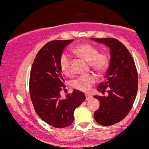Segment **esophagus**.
<instances>
[{
    "instance_id": "obj_1",
    "label": "esophagus",
    "mask_w": 149,
    "mask_h": 149,
    "mask_svg": "<svg viewBox=\"0 0 149 149\" xmlns=\"http://www.w3.org/2000/svg\"><path fill=\"white\" fill-rule=\"evenodd\" d=\"M92 96L91 95H88V94H86V95H85V100H86V101H88V100H90V99H92Z\"/></svg>"
}]
</instances>
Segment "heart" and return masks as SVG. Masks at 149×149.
I'll use <instances>...</instances> for the list:
<instances>
[{
	"label": "heart",
	"instance_id": "obj_1",
	"mask_svg": "<svg viewBox=\"0 0 149 149\" xmlns=\"http://www.w3.org/2000/svg\"><path fill=\"white\" fill-rule=\"evenodd\" d=\"M73 52L78 57L88 61L90 68L97 73L102 74L107 71L110 65V57L106 52H99V49L90 43H81L73 48ZM71 60L69 55L62 54L59 58V67L64 74H71ZM97 78L93 74H87L78 77L72 82L75 89L83 92H88L96 83Z\"/></svg>",
	"mask_w": 149,
	"mask_h": 149
}]
</instances>
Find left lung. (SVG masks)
Wrapping results in <instances>:
<instances>
[{
  "instance_id": "left-lung-1",
  "label": "left lung",
  "mask_w": 149,
  "mask_h": 149,
  "mask_svg": "<svg viewBox=\"0 0 149 149\" xmlns=\"http://www.w3.org/2000/svg\"><path fill=\"white\" fill-rule=\"evenodd\" d=\"M91 39L104 44L111 50L106 79L97 87L103 95L108 92V96L94 97L100 102L94 117L101 125H113L123 120L132 107L138 89L137 71L129 50L118 40L112 38Z\"/></svg>"
}]
</instances>
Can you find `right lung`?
I'll list each match as a JSON object with an SVG mask.
<instances>
[{"instance_id": "1", "label": "right lung", "mask_w": 149, "mask_h": 149, "mask_svg": "<svg viewBox=\"0 0 149 149\" xmlns=\"http://www.w3.org/2000/svg\"><path fill=\"white\" fill-rule=\"evenodd\" d=\"M73 40L48 42L37 53L29 78L31 100L37 115L44 122L56 128H64L73 121L75 109L84 102V93L74 90L61 99L65 88L59 67V58L64 47Z\"/></svg>"}]
</instances>
